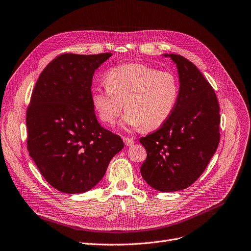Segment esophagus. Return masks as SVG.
I'll list each match as a JSON object with an SVG mask.
<instances>
[{
    "instance_id": "34e87169",
    "label": "esophagus",
    "mask_w": 251,
    "mask_h": 251,
    "mask_svg": "<svg viewBox=\"0 0 251 251\" xmlns=\"http://www.w3.org/2000/svg\"><path fill=\"white\" fill-rule=\"evenodd\" d=\"M124 142H125V144L126 146H132V145H134V143H135L134 139L128 138V137H124Z\"/></svg>"
}]
</instances>
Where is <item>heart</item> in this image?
<instances>
[{"mask_svg": "<svg viewBox=\"0 0 251 251\" xmlns=\"http://www.w3.org/2000/svg\"><path fill=\"white\" fill-rule=\"evenodd\" d=\"M105 88H94L91 100L99 118L114 125L124 105L125 123L150 130L163 125L176 108L180 81L172 70H159L144 63H126L105 74Z\"/></svg>", "mask_w": 251, "mask_h": 251, "instance_id": "1", "label": "heart"}]
</instances>
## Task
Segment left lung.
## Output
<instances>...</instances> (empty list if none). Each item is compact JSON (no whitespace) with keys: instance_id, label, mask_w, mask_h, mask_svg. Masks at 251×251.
I'll list each match as a JSON object with an SVG mask.
<instances>
[{"instance_id":"left-lung-1","label":"left lung","mask_w":251,"mask_h":251,"mask_svg":"<svg viewBox=\"0 0 251 251\" xmlns=\"http://www.w3.org/2000/svg\"><path fill=\"white\" fill-rule=\"evenodd\" d=\"M176 64L180 96L170 118L140 139L147 151L143 178L155 190L188 188L202 175L220 143V105L214 90L188 59L164 54Z\"/></svg>"}]
</instances>
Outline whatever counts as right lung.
<instances>
[{"instance_id":"obj_1","label":"right lung","mask_w":251,"mask_h":251,"mask_svg":"<svg viewBox=\"0 0 251 251\" xmlns=\"http://www.w3.org/2000/svg\"><path fill=\"white\" fill-rule=\"evenodd\" d=\"M111 55H59L32 90L27 150L45 180L60 192L91 190L125 146L121 137L101 126L91 100L95 70Z\"/></svg>"}]
</instances>
